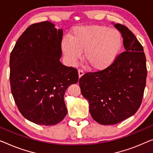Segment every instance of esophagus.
<instances>
[{
	"label": "esophagus",
	"instance_id": "34e87169",
	"mask_svg": "<svg viewBox=\"0 0 153 153\" xmlns=\"http://www.w3.org/2000/svg\"><path fill=\"white\" fill-rule=\"evenodd\" d=\"M84 71H83L82 70V69H79V70H78V75H79V77H81L83 75H84Z\"/></svg>",
	"mask_w": 153,
	"mask_h": 153
}]
</instances>
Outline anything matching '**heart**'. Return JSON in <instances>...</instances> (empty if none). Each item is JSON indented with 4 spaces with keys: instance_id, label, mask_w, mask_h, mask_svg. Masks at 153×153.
Wrapping results in <instances>:
<instances>
[{
    "instance_id": "1",
    "label": "heart",
    "mask_w": 153,
    "mask_h": 153,
    "mask_svg": "<svg viewBox=\"0 0 153 153\" xmlns=\"http://www.w3.org/2000/svg\"><path fill=\"white\" fill-rule=\"evenodd\" d=\"M124 38L120 31L101 25L77 27L64 38L61 49L71 65L80 60L82 52L89 67L96 71L108 68L122 51Z\"/></svg>"
}]
</instances>
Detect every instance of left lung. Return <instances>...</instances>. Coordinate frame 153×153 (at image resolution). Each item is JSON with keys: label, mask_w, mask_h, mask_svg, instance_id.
<instances>
[{"label": "left lung", "mask_w": 153, "mask_h": 153, "mask_svg": "<svg viewBox=\"0 0 153 153\" xmlns=\"http://www.w3.org/2000/svg\"><path fill=\"white\" fill-rule=\"evenodd\" d=\"M124 38L125 51L108 68L88 72L79 80L91 117L102 125L117 124L133 115L142 104L147 77L142 45L126 26L114 24Z\"/></svg>", "instance_id": "1"}]
</instances>
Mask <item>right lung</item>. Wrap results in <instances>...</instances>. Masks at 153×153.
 <instances>
[{
    "label": "right lung",
    "instance_id": "add662e5",
    "mask_svg": "<svg viewBox=\"0 0 153 153\" xmlns=\"http://www.w3.org/2000/svg\"><path fill=\"white\" fill-rule=\"evenodd\" d=\"M62 29L44 21L27 27L10 59L11 91L18 110L30 122L51 126L67 113L64 96L78 81L74 67L60 62Z\"/></svg>",
    "mask_w": 153,
    "mask_h": 153
}]
</instances>
